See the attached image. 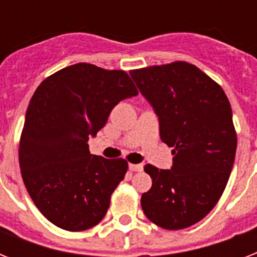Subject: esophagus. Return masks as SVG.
Instances as JSON below:
<instances>
[{"instance_id":"34e87169","label":"esophagus","mask_w":257,"mask_h":257,"mask_svg":"<svg viewBox=\"0 0 257 257\" xmlns=\"http://www.w3.org/2000/svg\"><path fill=\"white\" fill-rule=\"evenodd\" d=\"M129 169L133 172H141L143 171V164H129Z\"/></svg>"}]
</instances>
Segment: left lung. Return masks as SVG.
<instances>
[{"label": "left lung", "instance_id": "8db88e82", "mask_svg": "<svg viewBox=\"0 0 257 257\" xmlns=\"http://www.w3.org/2000/svg\"><path fill=\"white\" fill-rule=\"evenodd\" d=\"M131 76L159 117L161 140L173 148L171 169L144 167L152 187L141 208L164 229L191 227L213 209L231 175L237 147L231 104L219 84L188 62Z\"/></svg>", "mask_w": 257, "mask_h": 257}]
</instances>
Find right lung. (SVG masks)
<instances>
[{
  "label": "right lung",
  "instance_id": "1",
  "mask_svg": "<svg viewBox=\"0 0 257 257\" xmlns=\"http://www.w3.org/2000/svg\"><path fill=\"white\" fill-rule=\"evenodd\" d=\"M137 96L124 70L74 64L40 84L26 110L20 168L38 211L65 231L94 227L128 169L122 159L89 152L88 140L121 100Z\"/></svg>",
  "mask_w": 257,
  "mask_h": 257
}]
</instances>
